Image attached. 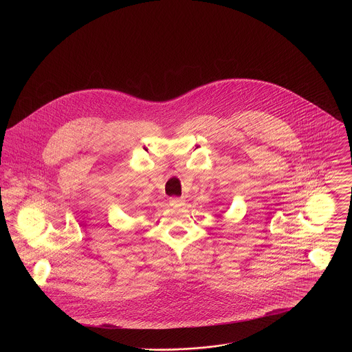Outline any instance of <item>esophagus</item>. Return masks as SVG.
Returning a JSON list of instances; mask_svg holds the SVG:
<instances>
[{
	"mask_svg": "<svg viewBox=\"0 0 352 352\" xmlns=\"http://www.w3.org/2000/svg\"><path fill=\"white\" fill-rule=\"evenodd\" d=\"M168 203H170L171 206H184V198H170Z\"/></svg>",
	"mask_w": 352,
	"mask_h": 352,
	"instance_id": "esophagus-1",
	"label": "esophagus"
}]
</instances>
